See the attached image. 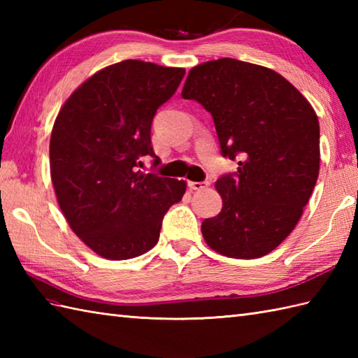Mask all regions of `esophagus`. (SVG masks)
Listing matches in <instances>:
<instances>
[{
	"label": "esophagus",
	"instance_id": "1",
	"mask_svg": "<svg viewBox=\"0 0 358 358\" xmlns=\"http://www.w3.org/2000/svg\"><path fill=\"white\" fill-rule=\"evenodd\" d=\"M209 186V181H189V187L192 189V191H203V189H206Z\"/></svg>",
	"mask_w": 358,
	"mask_h": 358
}]
</instances>
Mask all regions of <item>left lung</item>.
<instances>
[{
    "label": "left lung",
    "instance_id": "left-lung-1",
    "mask_svg": "<svg viewBox=\"0 0 358 358\" xmlns=\"http://www.w3.org/2000/svg\"><path fill=\"white\" fill-rule=\"evenodd\" d=\"M181 96L210 113L222 155L238 159L237 172L217 180L223 208L201 223L204 241L231 258L269 254L294 231L317 183L314 108L275 71L234 58L192 67Z\"/></svg>",
    "mask_w": 358,
    "mask_h": 358
}]
</instances>
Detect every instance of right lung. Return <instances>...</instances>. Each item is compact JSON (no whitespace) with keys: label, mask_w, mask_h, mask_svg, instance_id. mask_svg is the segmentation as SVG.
Segmentation results:
<instances>
[{"label":"right lung","mask_w":358,"mask_h":358,"mask_svg":"<svg viewBox=\"0 0 358 358\" xmlns=\"http://www.w3.org/2000/svg\"><path fill=\"white\" fill-rule=\"evenodd\" d=\"M181 67L126 59L87 78L59 109L50 135V178L64 218L108 260H129L157 245L163 217L186 181L138 171L154 157L157 109L185 77Z\"/></svg>","instance_id":"obj_1"}]
</instances>
